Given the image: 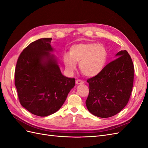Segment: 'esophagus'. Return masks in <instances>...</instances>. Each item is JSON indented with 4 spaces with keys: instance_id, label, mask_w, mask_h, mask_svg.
I'll return each mask as SVG.
<instances>
[{
    "instance_id": "esophagus-1",
    "label": "esophagus",
    "mask_w": 148,
    "mask_h": 148,
    "mask_svg": "<svg viewBox=\"0 0 148 148\" xmlns=\"http://www.w3.org/2000/svg\"><path fill=\"white\" fill-rule=\"evenodd\" d=\"M83 83H84V82L82 81V80L77 79V81H76V84H82Z\"/></svg>"
}]
</instances>
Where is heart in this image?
Wrapping results in <instances>:
<instances>
[{
	"label": "heart",
	"mask_w": 148,
	"mask_h": 148,
	"mask_svg": "<svg viewBox=\"0 0 148 148\" xmlns=\"http://www.w3.org/2000/svg\"><path fill=\"white\" fill-rule=\"evenodd\" d=\"M107 60V51L101 44L92 42L79 43L71 47L70 53H65L63 62L65 69L69 72L77 68L79 62V69L88 77L99 74L104 68Z\"/></svg>",
	"instance_id": "obj_1"
}]
</instances>
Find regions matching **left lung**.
<instances>
[{
	"mask_svg": "<svg viewBox=\"0 0 148 148\" xmlns=\"http://www.w3.org/2000/svg\"><path fill=\"white\" fill-rule=\"evenodd\" d=\"M116 56L99 74L87 79L89 95L86 105L89 112L98 117L108 118L118 114L131 96L134 79L132 58L125 50Z\"/></svg>",
	"mask_w": 148,
	"mask_h": 148,
	"instance_id": "8db88e82",
	"label": "left lung"
}]
</instances>
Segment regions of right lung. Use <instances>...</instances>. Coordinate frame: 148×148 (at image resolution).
I'll use <instances>...</instances> for the list:
<instances>
[{
	"label": "right lung",
	"mask_w": 148,
	"mask_h": 148,
	"mask_svg": "<svg viewBox=\"0 0 148 148\" xmlns=\"http://www.w3.org/2000/svg\"><path fill=\"white\" fill-rule=\"evenodd\" d=\"M52 38L31 42L18 59L15 85L21 105L34 115L46 117L59 110L70 90L74 78L62 74L51 46Z\"/></svg>",
	"instance_id": "obj_1"
}]
</instances>
